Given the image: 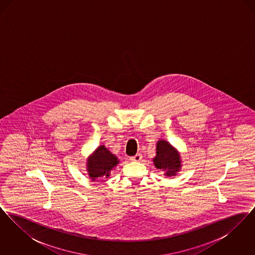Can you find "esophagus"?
<instances>
[{
	"mask_svg": "<svg viewBox=\"0 0 255 255\" xmlns=\"http://www.w3.org/2000/svg\"><path fill=\"white\" fill-rule=\"evenodd\" d=\"M130 159H131L132 161H140V160L142 159V156H141L140 154H136V155H134L133 157H131Z\"/></svg>",
	"mask_w": 255,
	"mask_h": 255,
	"instance_id": "obj_1",
	"label": "esophagus"
}]
</instances>
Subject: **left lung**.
<instances>
[{"instance_id": "1", "label": "left lung", "mask_w": 255, "mask_h": 255, "mask_svg": "<svg viewBox=\"0 0 255 255\" xmlns=\"http://www.w3.org/2000/svg\"><path fill=\"white\" fill-rule=\"evenodd\" d=\"M155 166L165 171V175L174 176L180 170L181 160L177 151L165 140L157 144V156L153 159Z\"/></svg>"}]
</instances>
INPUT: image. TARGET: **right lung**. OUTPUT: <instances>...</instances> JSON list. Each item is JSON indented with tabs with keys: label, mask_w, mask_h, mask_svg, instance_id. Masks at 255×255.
Segmentation results:
<instances>
[{
	"label": "right lung",
	"mask_w": 255,
	"mask_h": 255,
	"mask_svg": "<svg viewBox=\"0 0 255 255\" xmlns=\"http://www.w3.org/2000/svg\"><path fill=\"white\" fill-rule=\"evenodd\" d=\"M87 163L88 172L91 179L96 180L97 178L102 176L108 177L110 171L119 163V160L104 145H101L90 157Z\"/></svg>",
	"instance_id": "right-lung-1"
}]
</instances>
